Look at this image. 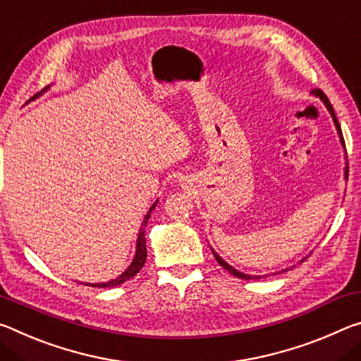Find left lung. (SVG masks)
<instances>
[{
  "label": "left lung",
  "mask_w": 361,
  "mask_h": 361,
  "mask_svg": "<svg viewBox=\"0 0 361 361\" xmlns=\"http://www.w3.org/2000/svg\"><path fill=\"white\" fill-rule=\"evenodd\" d=\"M314 94L317 97H320L322 100H323V104L326 105V109H328V111L331 114V116H333V121H334V125H336V129H338V134H339V139H341V144L345 147V144H344V137H342V131H341V125H339V121H338V118H336V114H334V110H333V105H331V102H329V99L324 96V92L323 91H320V90H314ZM347 176H348V166H345V179H347ZM212 251V254H214V257H216V261L219 262L224 269H226L227 271H230V274H232L233 276H238V279H241V280H259V279H262V275H247V274H241V271H238L236 269H233L232 265H228L226 261H224V259L219 256V254H217L214 250H211ZM302 262H304V259H302ZM285 270H289V269H285ZM283 270V271H285ZM276 275V274H275Z\"/></svg>",
  "instance_id": "obj_1"
}]
</instances>
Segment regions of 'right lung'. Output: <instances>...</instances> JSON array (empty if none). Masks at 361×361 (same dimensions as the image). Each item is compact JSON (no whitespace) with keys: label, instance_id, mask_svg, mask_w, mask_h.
<instances>
[{"label":"right lung","instance_id":"obj_1","mask_svg":"<svg viewBox=\"0 0 361 361\" xmlns=\"http://www.w3.org/2000/svg\"><path fill=\"white\" fill-rule=\"evenodd\" d=\"M47 87H49V86H47ZM47 87H44L43 92L47 90ZM37 96H41V92H38ZM37 96H33V99L37 97ZM155 206H157V202L150 206L149 212H147V216L144 217V222H142L140 230H139V236H137V245H135V256H134V259H133L131 265H129V267H128L125 271H123V274H121L120 276H116L115 280H110V281H105V283H86L87 286H92V288H114V286L121 285V283L128 281L129 279H133V276H134L135 274H139V270H140L142 267H144L145 259H147L145 226H147V222H149L150 214H152V211L155 209Z\"/></svg>","mask_w":361,"mask_h":361}]
</instances>
